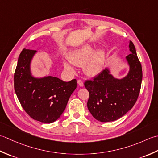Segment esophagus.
Here are the masks:
<instances>
[{
	"label": "esophagus",
	"mask_w": 158,
	"mask_h": 158,
	"mask_svg": "<svg viewBox=\"0 0 158 158\" xmlns=\"http://www.w3.org/2000/svg\"><path fill=\"white\" fill-rule=\"evenodd\" d=\"M77 83H78V85L80 86H82V87L84 86V82H83L82 80H77Z\"/></svg>",
	"instance_id": "esophagus-1"
}]
</instances>
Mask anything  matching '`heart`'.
<instances>
[{"instance_id":"heart-1","label":"heart","mask_w":158,"mask_h":158,"mask_svg":"<svg viewBox=\"0 0 158 158\" xmlns=\"http://www.w3.org/2000/svg\"><path fill=\"white\" fill-rule=\"evenodd\" d=\"M93 50L91 45H85L72 51L67 59L71 63L76 66L84 65V70L87 75H97L102 69L104 53L102 51H97L93 53ZM64 67L70 72L73 71V67L68 62L64 63Z\"/></svg>"}]
</instances>
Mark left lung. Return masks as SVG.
Segmentation results:
<instances>
[{
  "mask_svg": "<svg viewBox=\"0 0 158 158\" xmlns=\"http://www.w3.org/2000/svg\"><path fill=\"white\" fill-rule=\"evenodd\" d=\"M129 47L131 54L126 56V59L130 69L126 77L116 79L106 69L93 80H87L85 82L89 93L88 109L98 121L117 120L131 110L137 101L143 78L142 66L131 41Z\"/></svg>",
  "mask_w": 158,
  "mask_h": 158,
  "instance_id": "obj_1",
  "label": "left lung"
}]
</instances>
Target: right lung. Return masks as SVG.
Masks as SVG:
<instances>
[{
    "label": "right lung",
    "mask_w": 158,
    "mask_h": 158,
    "mask_svg": "<svg viewBox=\"0 0 158 158\" xmlns=\"http://www.w3.org/2000/svg\"><path fill=\"white\" fill-rule=\"evenodd\" d=\"M36 50L23 49L14 73V89L22 107L35 120L50 123L65 110L72 93L77 87L73 79L64 82L56 77L35 78L30 63Z\"/></svg>",
    "instance_id": "right-lung-1"
}]
</instances>
